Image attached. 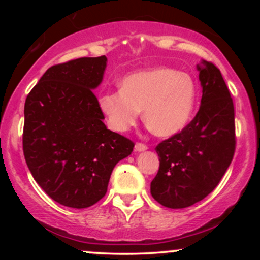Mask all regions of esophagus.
Wrapping results in <instances>:
<instances>
[{
	"label": "esophagus",
	"mask_w": 260,
	"mask_h": 260,
	"mask_svg": "<svg viewBox=\"0 0 260 260\" xmlns=\"http://www.w3.org/2000/svg\"><path fill=\"white\" fill-rule=\"evenodd\" d=\"M134 149H136V151H138V153H140V151H145L148 149V147L145 144H143V143H136V147H134Z\"/></svg>",
	"instance_id": "esophagus-1"
}]
</instances>
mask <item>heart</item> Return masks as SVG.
Instances as JSON below:
<instances>
[{
	"label": "heart",
	"instance_id": "b5f03b06",
	"mask_svg": "<svg viewBox=\"0 0 260 260\" xmlns=\"http://www.w3.org/2000/svg\"><path fill=\"white\" fill-rule=\"evenodd\" d=\"M196 101L197 86L189 74L157 67L124 77L121 90L101 95L99 107L116 132L133 127L144 111V121L153 133L171 137L190 121Z\"/></svg>",
	"mask_w": 260,
	"mask_h": 260
}]
</instances>
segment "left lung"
<instances>
[{
    "instance_id": "left-lung-1",
    "label": "left lung",
    "mask_w": 260,
    "mask_h": 260,
    "mask_svg": "<svg viewBox=\"0 0 260 260\" xmlns=\"http://www.w3.org/2000/svg\"><path fill=\"white\" fill-rule=\"evenodd\" d=\"M197 70L203 94L196 117L155 148L160 168L150 193L166 208H187L204 199L235 154V109L228 85L211 62L202 61Z\"/></svg>"
}]
</instances>
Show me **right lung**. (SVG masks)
<instances>
[{"mask_svg": "<svg viewBox=\"0 0 260 260\" xmlns=\"http://www.w3.org/2000/svg\"><path fill=\"white\" fill-rule=\"evenodd\" d=\"M106 56L50 67L26 96L23 151L32 177L50 198L83 209L106 194L118 161L134 143L107 129L94 94Z\"/></svg>", "mask_w": 260, "mask_h": 260, "instance_id": "right-lung-1", "label": "right lung"}]
</instances>
